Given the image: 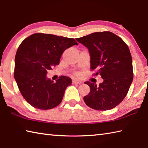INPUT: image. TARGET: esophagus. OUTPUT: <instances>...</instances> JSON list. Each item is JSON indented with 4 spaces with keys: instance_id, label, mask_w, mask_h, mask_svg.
<instances>
[{
    "instance_id": "esophagus-1",
    "label": "esophagus",
    "mask_w": 148,
    "mask_h": 148,
    "mask_svg": "<svg viewBox=\"0 0 148 148\" xmlns=\"http://www.w3.org/2000/svg\"><path fill=\"white\" fill-rule=\"evenodd\" d=\"M82 83V82H78V81H77V80H72V84H81Z\"/></svg>"
}]
</instances>
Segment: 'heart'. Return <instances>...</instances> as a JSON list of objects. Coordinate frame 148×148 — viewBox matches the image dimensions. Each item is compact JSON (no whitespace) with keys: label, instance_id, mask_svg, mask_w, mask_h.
<instances>
[{"label":"heart","instance_id":"obj_1","mask_svg":"<svg viewBox=\"0 0 148 148\" xmlns=\"http://www.w3.org/2000/svg\"><path fill=\"white\" fill-rule=\"evenodd\" d=\"M77 76H79V74H77Z\"/></svg>","mask_w":148,"mask_h":148}]
</instances>
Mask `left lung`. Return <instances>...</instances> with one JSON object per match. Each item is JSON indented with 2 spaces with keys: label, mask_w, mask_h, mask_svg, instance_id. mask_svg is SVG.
<instances>
[{
  "label": "left lung",
  "mask_w": 148,
  "mask_h": 148,
  "mask_svg": "<svg viewBox=\"0 0 148 148\" xmlns=\"http://www.w3.org/2000/svg\"><path fill=\"white\" fill-rule=\"evenodd\" d=\"M88 49L90 69L100 74L103 82L97 86L85 82L90 92L83 100L97 111L114 108L124 99L133 79L132 58L129 47L116 35L110 32H95L76 39Z\"/></svg>",
  "instance_id": "1"
}]
</instances>
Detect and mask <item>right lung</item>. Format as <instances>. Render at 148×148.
Here are the masks:
<instances>
[{"label": "right lung", "mask_w": 148, "mask_h": 148, "mask_svg": "<svg viewBox=\"0 0 148 148\" xmlns=\"http://www.w3.org/2000/svg\"><path fill=\"white\" fill-rule=\"evenodd\" d=\"M77 45L74 39L37 33L21 42L15 58L14 77L25 100L36 109L57 107L72 79L62 76L53 82L47 78V71L60 64L67 48Z\"/></svg>", "instance_id": "add662e5"}]
</instances>
